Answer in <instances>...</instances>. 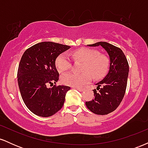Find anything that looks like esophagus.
Listing matches in <instances>:
<instances>
[{
	"label": "esophagus",
	"mask_w": 148,
	"mask_h": 148,
	"mask_svg": "<svg viewBox=\"0 0 148 148\" xmlns=\"http://www.w3.org/2000/svg\"><path fill=\"white\" fill-rule=\"evenodd\" d=\"M74 88V89H76V90H79V91H80V92H82V91H84V88Z\"/></svg>",
	"instance_id": "34e87169"
}]
</instances>
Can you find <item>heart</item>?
<instances>
[{
	"mask_svg": "<svg viewBox=\"0 0 148 148\" xmlns=\"http://www.w3.org/2000/svg\"><path fill=\"white\" fill-rule=\"evenodd\" d=\"M74 58L84 62L82 74L69 72L61 76V82L72 87H81L91 81V75L95 79H99L106 74L108 68V60L98 51L90 49L83 48L76 50L73 53ZM70 58L67 53L60 54L56 60V67L60 73L70 68Z\"/></svg>",
	"mask_w": 148,
	"mask_h": 148,
	"instance_id": "heart-1",
	"label": "heart"
}]
</instances>
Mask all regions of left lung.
<instances>
[{"instance_id":"8db88e82","label":"left lung","mask_w":148,"mask_h":148,"mask_svg":"<svg viewBox=\"0 0 148 148\" xmlns=\"http://www.w3.org/2000/svg\"><path fill=\"white\" fill-rule=\"evenodd\" d=\"M87 46L102 47L109 56L110 64L108 74L96 84L97 89L93 90L95 97L86 101V105L95 114H108L118 108L125 95L129 74L128 62L121 49L108 42H99Z\"/></svg>"}]
</instances>
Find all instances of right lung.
<instances>
[{
	"mask_svg": "<svg viewBox=\"0 0 148 148\" xmlns=\"http://www.w3.org/2000/svg\"><path fill=\"white\" fill-rule=\"evenodd\" d=\"M69 48L67 45L42 42L23 53L18 68V85L23 102L34 114L51 116L63 106L70 87L54 85L48 88L47 85L58 81L56 60Z\"/></svg>",
	"mask_w": 148,
	"mask_h": 148,
	"instance_id": "add662e5",
	"label": "right lung"
}]
</instances>
